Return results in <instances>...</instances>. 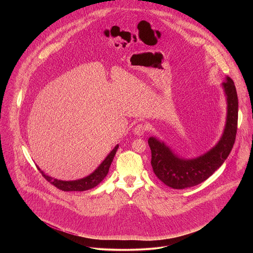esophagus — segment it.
Listing matches in <instances>:
<instances>
[{
    "instance_id": "esophagus-1",
    "label": "esophagus",
    "mask_w": 253,
    "mask_h": 253,
    "mask_svg": "<svg viewBox=\"0 0 253 253\" xmlns=\"http://www.w3.org/2000/svg\"><path fill=\"white\" fill-rule=\"evenodd\" d=\"M148 129V126L146 124H143V123H140V124H137L135 126V128L133 129V132L135 135H138V136H141L143 135L144 133H145Z\"/></svg>"
}]
</instances>
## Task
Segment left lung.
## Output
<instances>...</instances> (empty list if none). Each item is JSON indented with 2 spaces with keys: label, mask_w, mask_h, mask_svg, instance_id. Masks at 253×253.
Returning a JSON list of instances; mask_svg holds the SVG:
<instances>
[{
  "label": "left lung",
  "mask_w": 253,
  "mask_h": 253,
  "mask_svg": "<svg viewBox=\"0 0 253 253\" xmlns=\"http://www.w3.org/2000/svg\"><path fill=\"white\" fill-rule=\"evenodd\" d=\"M222 87L227 98L226 124L219 142L207 153L194 159H182L155 137L148 139L153 171L165 185L173 189L198 185L209 178L228 157L237 132L238 98L235 85L230 77H226Z\"/></svg>",
  "instance_id": "obj_1"
}]
</instances>
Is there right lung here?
I'll use <instances>...</instances> for the list:
<instances>
[{
    "mask_svg": "<svg viewBox=\"0 0 253 253\" xmlns=\"http://www.w3.org/2000/svg\"><path fill=\"white\" fill-rule=\"evenodd\" d=\"M118 145L115 146V148L109 153L105 160L99 165V167L91 173L89 176L79 179V180H73V181H63V180H58L55 178H52L48 175H46L39 167L38 169L42 173V176L47 180L48 182H50L52 185L57 187L58 189L62 191H85L94 188L97 186L102 180L106 177L108 174V171H109L110 165L114 159V156L116 154V151L118 149Z\"/></svg>",
    "mask_w": 253,
    "mask_h": 253,
    "instance_id": "1",
    "label": "right lung"
}]
</instances>
